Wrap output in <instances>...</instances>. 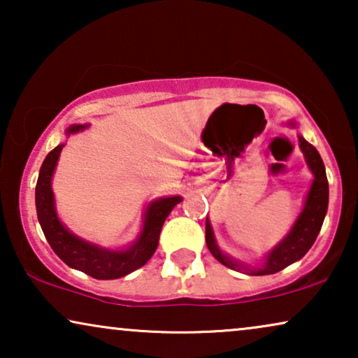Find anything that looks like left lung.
<instances>
[{"mask_svg":"<svg viewBox=\"0 0 358 358\" xmlns=\"http://www.w3.org/2000/svg\"><path fill=\"white\" fill-rule=\"evenodd\" d=\"M298 141H300V148L303 151V155H305L308 168H310L313 176H315L311 187L308 190L305 207H303L300 217H298L296 222L293 223V227L290 231H288L287 236L283 238L275 248L267 252L261 267L244 266V264L227 256V254L218 248L217 241H215L212 224H210V220L207 218V223H205V241H207V248L210 249V252L213 254V257L217 259L218 262H222L223 266L238 272H248L249 275H271V273L280 272L285 267L290 266V264L300 261V259L310 251L313 244H315L327 212L329 184H327L324 163H322L317 150L311 143H308L303 136H298Z\"/></svg>","mask_w":358,"mask_h":358,"instance_id":"8db88e82","label":"left lung"}]
</instances>
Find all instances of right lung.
Segmentation results:
<instances>
[{
	"label": "right lung",
	"mask_w": 358,
	"mask_h": 358,
	"mask_svg": "<svg viewBox=\"0 0 358 358\" xmlns=\"http://www.w3.org/2000/svg\"><path fill=\"white\" fill-rule=\"evenodd\" d=\"M86 127L87 125H71L66 130V135L85 130ZM63 146L65 145H58L43 159L36 185L37 218L48 244L66 266L85 272L92 278H97V280H114V278L129 275L136 268L145 266L150 261V257L153 256L156 248H158L159 233L164 220L168 218L171 210L182 200V197L174 195V197L153 200L146 207V212L143 215V227H141L138 238L127 249L112 251V249H104L92 243H87L85 239L78 238L76 234L68 231L65 224L58 218L55 210L52 178Z\"/></svg>",
	"instance_id": "1"
}]
</instances>
